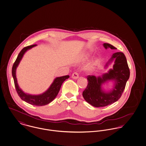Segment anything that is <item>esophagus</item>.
Returning a JSON list of instances; mask_svg holds the SVG:
<instances>
[{"instance_id":"1","label":"esophagus","mask_w":146,"mask_h":146,"mask_svg":"<svg viewBox=\"0 0 146 146\" xmlns=\"http://www.w3.org/2000/svg\"><path fill=\"white\" fill-rule=\"evenodd\" d=\"M72 78L73 79H75V80H76L78 78V75L77 72H74V74H72V76H71Z\"/></svg>"}]
</instances>
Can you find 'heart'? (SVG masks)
Returning <instances> with one entry per match:
<instances>
[{
    "label": "heart",
    "instance_id": "1",
    "mask_svg": "<svg viewBox=\"0 0 146 146\" xmlns=\"http://www.w3.org/2000/svg\"><path fill=\"white\" fill-rule=\"evenodd\" d=\"M92 56V52L91 51L90 52H87V53H86L84 55V56L82 58V62H86L87 60H88ZM99 59L98 58L95 59L94 60H93V61L91 62L90 64H88L87 66H86L84 67V70L87 73H92L93 72L94 70L96 69L98 62Z\"/></svg>",
    "mask_w": 146,
    "mask_h": 146
}]
</instances>
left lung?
I'll use <instances>...</instances> for the list:
<instances>
[{
	"mask_svg": "<svg viewBox=\"0 0 146 146\" xmlns=\"http://www.w3.org/2000/svg\"><path fill=\"white\" fill-rule=\"evenodd\" d=\"M103 46L106 49H116L109 43H104ZM113 61L114 64L113 69H109L101 76H87L88 84L82 95L84 100L93 107H102L111 104L118 100L123 92L130 77V70L126 58L122 52L115 53L106 63L104 68H107ZM109 81H113L114 84L113 88L107 92L102 88V86Z\"/></svg>",
	"mask_w": 146,
	"mask_h": 146,
	"instance_id": "1",
	"label": "left lung"
}]
</instances>
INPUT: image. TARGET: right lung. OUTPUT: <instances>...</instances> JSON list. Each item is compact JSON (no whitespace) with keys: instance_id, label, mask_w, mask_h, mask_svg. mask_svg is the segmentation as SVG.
<instances>
[{"instance_id":"obj_1","label":"right lung","mask_w":146,"mask_h":146,"mask_svg":"<svg viewBox=\"0 0 146 146\" xmlns=\"http://www.w3.org/2000/svg\"><path fill=\"white\" fill-rule=\"evenodd\" d=\"M36 46V44H34L30 46H26L21 50L13 66L12 75L14 78L16 92L17 93L19 96L21 98V99L23 100V101L33 106H43L50 103L55 98V97H56L60 91L62 84L64 82V81L66 80V79L69 78L70 76L69 75H66L64 76L56 77L54 79L52 84L50 86V87L48 88V89L46 91L42 94L38 95H33L23 92L20 88L19 84H17V78L16 75V71L22 58H23V55L29 49Z\"/></svg>"}]
</instances>
